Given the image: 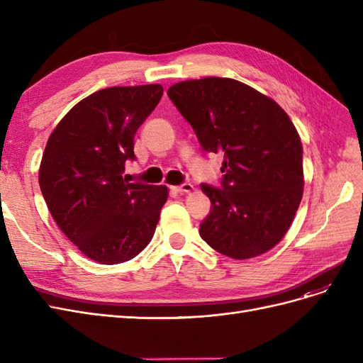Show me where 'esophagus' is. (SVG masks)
I'll use <instances>...</instances> for the list:
<instances>
[{
	"mask_svg": "<svg viewBox=\"0 0 363 363\" xmlns=\"http://www.w3.org/2000/svg\"><path fill=\"white\" fill-rule=\"evenodd\" d=\"M171 189H172L174 192H179V194H189V192H192L195 188H194V184H191V183H183V184H180V186H171Z\"/></svg>",
	"mask_w": 363,
	"mask_h": 363,
	"instance_id": "obj_1",
	"label": "esophagus"
}]
</instances>
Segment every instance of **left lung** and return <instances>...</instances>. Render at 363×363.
I'll return each instance as SVG.
<instances>
[{"instance_id": "8db88e82", "label": "left lung", "mask_w": 363, "mask_h": 363, "mask_svg": "<svg viewBox=\"0 0 363 363\" xmlns=\"http://www.w3.org/2000/svg\"><path fill=\"white\" fill-rule=\"evenodd\" d=\"M168 96L206 151L223 155V188L201 184L212 212L200 235L232 259L257 257L289 230L303 199V145L272 98L233 79L172 84Z\"/></svg>"}]
</instances>
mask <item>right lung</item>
<instances>
[{
  "instance_id": "add662e5",
  "label": "right lung",
  "mask_w": 363,
  "mask_h": 363,
  "mask_svg": "<svg viewBox=\"0 0 363 363\" xmlns=\"http://www.w3.org/2000/svg\"><path fill=\"white\" fill-rule=\"evenodd\" d=\"M163 95L162 84L113 86L77 103L48 138L39 186L59 228L86 257L116 265L156 232L168 188L128 183L135 135Z\"/></svg>"
}]
</instances>
